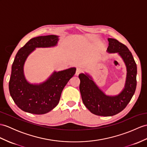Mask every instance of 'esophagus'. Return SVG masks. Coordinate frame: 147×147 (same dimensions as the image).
Wrapping results in <instances>:
<instances>
[{"label":"esophagus","mask_w":147,"mask_h":147,"mask_svg":"<svg viewBox=\"0 0 147 147\" xmlns=\"http://www.w3.org/2000/svg\"><path fill=\"white\" fill-rule=\"evenodd\" d=\"M82 69H81V68H80V67L77 68V70H76V76H78V75L79 74L80 72H82Z\"/></svg>","instance_id":"obj_1"}]
</instances>
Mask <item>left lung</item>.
<instances>
[{"label":"left lung","instance_id":"obj_1","mask_svg":"<svg viewBox=\"0 0 147 147\" xmlns=\"http://www.w3.org/2000/svg\"><path fill=\"white\" fill-rule=\"evenodd\" d=\"M107 52L117 53L125 64L127 77L124 88L119 94L108 95L103 92L90 75L80 74V91L82 99L90 112L98 116H113L121 112L130 102L137 87V68L131 52L115 38H109Z\"/></svg>","mask_w":147,"mask_h":147}]
</instances>
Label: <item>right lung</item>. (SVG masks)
<instances>
[{"label": "right lung", "mask_w": 147, "mask_h": 147, "mask_svg": "<svg viewBox=\"0 0 147 147\" xmlns=\"http://www.w3.org/2000/svg\"><path fill=\"white\" fill-rule=\"evenodd\" d=\"M59 36L55 35L31 38L17 53L12 65L9 81L10 96L19 109L32 114H45L58 105L63 88L76 74V68L54 71L45 82L32 84L24 75V67L27 57L36 48L57 45Z\"/></svg>", "instance_id": "right-lung-1"}]
</instances>
